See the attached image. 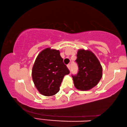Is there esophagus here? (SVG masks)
Returning a JSON list of instances; mask_svg holds the SVG:
<instances>
[{"instance_id": "obj_1", "label": "esophagus", "mask_w": 127, "mask_h": 127, "mask_svg": "<svg viewBox=\"0 0 127 127\" xmlns=\"http://www.w3.org/2000/svg\"><path fill=\"white\" fill-rule=\"evenodd\" d=\"M67 68L69 69H70V65L69 64H68V65H67Z\"/></svg>"}]
</instances>
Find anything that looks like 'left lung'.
I'll return each mask as SVG.
<instances>
[{
	"mask_svg": "<svg viewBox=\"0 0 127 127\" xmlns=\"http://www.w3.org/2000/svg\"><path fill=\"white\" fill-rule=\"evenodd\" d=\"M76 62L79 70L72 76L75 87L80 91H87L96 86L102 76V68L96 55L89 50L79 49Z\"/></svg>",
	"mask_w": 127,
	"mask_h": 127,
	"instance_id": "8db88e82",
	"label": "left lung"
}]
</instances>
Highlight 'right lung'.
Segmentation results:
<instances>
[{
    "instance_id": "right-lung-1",
    "label": "right lung",
    "mask_w": 127,
    "mask_h": 127,
    "mask_svg": "<svg viewBox=\"0 0 127 127\" xmlns=\"http://www.w3.org/2000/svg\"><path fill=\"white\" fill-rule=\"evenodd\" d=\"M69 72L59 50L48 48L41 51L36 58L32 77L38 92L44 96H50L59 92L64 76Z\"/></svg>"
}]
</instances>
